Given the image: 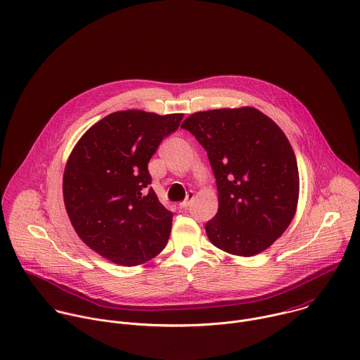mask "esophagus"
Here are the masks:
<instances>
[{"label": "esophagus", "mask_w": 360, "mask_h": 360, "mask_svg": "<svg viewBox=\"0 0 360 360\" xmlns=\"http://www.w3.org/2000/svg\"><path fill=\"white\" fill-rule=\"evenodd\" d=\"M193 200H194V193H193V191H188V193H187V198H186L183 202L179 204L180 208H187V207H190V204L193 202Z\"/></svg>", "instance_id": "obj_1"}]
</instances>
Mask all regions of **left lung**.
<instances>
[{"label": "left lung", "mask_w": 360, "mask_h": 360, "mask_svg": "<svg viewBox=\"0 0 360 360\" xmlns=\"http://www.w3.org/2000/svg\"><path fill=\"white\" fill-rule=\"evenodd\" d=\"M207 150L218 212L205 224L214 246L255 256L283 235L300 193L294 150L278 125L252 107L191 114L181 124Z\"/></svg>", "instance_id": "8db88e82"}]
</instances>
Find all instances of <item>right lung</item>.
<instances>
[{
  "label": "right lung",
  "instance_id": "right-lung-1",
  "mask_svg": "<svg viewBox=\"0 0 360 360\" xmlns=\"http://www.w3.org/2000/svg\"><path fill=\"white\" fill-rule=\"evenodd\" d=\"M183 114L117 111L94 124L73 148L63 200L80 239L120 266H138L166 246L173 214L149 186L148 163Z\"/></svg>",
  "mask_w": 360,
  "mask_h": 360
}]
</instances>
